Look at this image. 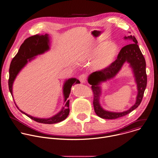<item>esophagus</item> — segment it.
<instances>
[{"instance_id": "34e87169", "label": "esophagus", "mask_w": 158, "mask_h": 158, "mask_svg": "<svg viewBox=\"0 0 158 158\" xmlns=\"http://www.w3.org/2000/svg\"><path fill=\"white\" fill-rule=\"evenodd\" d=\"M79 81H81V82L82 83H85L86 82V80H87V76L84 74L81 75L79 77Z\"/></svg>"}]
</instances>
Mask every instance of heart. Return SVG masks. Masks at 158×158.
<instances>
[{
    "label": "heart",
    "instance_id": "heart-1",
    "mask_svg": "<svg viewBox=\"0 0 158 158\" xmlns=\"http://www.w3.org/2000/svg\"><path fill=\"white\" fill-rule=\"evenodd\" d=\"M119 53V47L115 43H99L94 45L85 56L84 60L92 61L96 71H102L110 68L114 62Z\"/></svg>",
    "mask_w": 158,
    "mask_h": 158
}]
</instances>
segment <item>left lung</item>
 Returning <instances> with one entry per match:
<instances>
[{
    "instance_id": "8db88e82",
    "label": "left lung",
    "mask_w": 158,
    "mask_h": 158,
    "mask_svg": "<svg viewBox=\"0 0 158 158\" xmlns=\"http://www.w3.org/2000/svg\"><path fill=\"white\" fill-rule=\"evenodd\" d=\"M125 40H131V44L124 46L118 54L117 59L108 69L102 71H95L88 77V82L92 85L94 92V107L97 115L106 119H114L124 116L136 109L142 102L144 92L147 84L146 73V61L145 58L137 45V40L134 36H125ZM127 62L132 68L135 80L138 86V93L136 103L129 110L123 112H112L105 110L99 103L101 94L100 84L114 78L121 69L123 64Z\"/></svg>"
}]
</instances>
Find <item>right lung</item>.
<instances>
[{"label": "right lung", "instance_id": "1", "mask_svg": "<svg viewBox=\"0 0 158 158\" xmlns=\"http://www.w3.org/2000/svg\"><path fill=\"white\" fill-rule=\"evenodd\" d=\"M50 50V39L47 34L44 35H34L26 39L20 46V48L11 61L9 69V79L8 87L10 92L13 97V82L21 71V70L27 64L39 55H42ZM80 84V81L76 78H70L66 80L63 86V94L64 96V106H63L61 111L56 114L49 118H38L32 116L23 112L15 105L17 108L23 114L26 115L31 119L43 124H55L64 120L69 113V100H68L71 92V89L73 84Z\"/></svg>", "mask_w": 158, "mask_h": 158}]
</instances>
